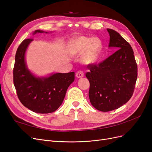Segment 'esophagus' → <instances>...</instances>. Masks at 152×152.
Wrapping results in <instances>:
<instances>
[{"label":"esophagus","instance_id":"esophagus-1","mask_svg":"<svg viewBox=\"0 0 152 152\" xmlns=\"http://www.w3.org/2000/svg\"><path fill=\"white\" fill-rule=\"evenodd\" d=\"M84 72H82V71H81V70L78 71V72L76 73V77H77V78H82V77H84Z\"/></svg>","mask_w":152,"mask_h":152}]
</instances>
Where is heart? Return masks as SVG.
<instances>
[{
    "mask_svg": "<svg viewBox=\"0 0 152 152\" xmlns=\"http://www.w3.org/2000/svg\"><path fill=\"white\" fill-rule=\"evenodd\" d=\"M101 49L102 42L99 39L80 37L75 40L72 50L74 53L80 54L85 50L82 57V61L86 64H93L98 59Z\"/></svg>",
    "mask_w": 152,
    "mask_h": 152,
    "instance_id": "heart-1",
    "label": "heart"
}]
</instances>
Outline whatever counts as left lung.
<instances>
[{
    "label": "left lung",
    "mask_w": 152,
    "mask_h": 152,
    "mask_svg": "<svg viewBox=\"0 0 152 152\" xmlns=\"http://www.w3.org/2000/svg\"><path fill=\"white\" fill-rule=\"evenodd\" d=\"M109 47L115 52L99 63L89 64L86 76L90 87L91 104L99 111L109 112L120 108L131 99L137 77V66L129 43L118 32L107 28Z\"/></svg>",
    "instance_id": "left-lung-1"
}]
</instances>
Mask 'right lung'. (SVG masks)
<instances>
[{
  "label": "right lung",
  "mask_w": 152,
  "mask_h": 152,
  "mask_svg": "<svg viewBox=\"0 0 152 152\" xmlns=\"http://www.w3.org/2000/svg\"><path fill=\"white\" fill-rule=\"evenodd\" d=\"M42 33L36 30L34 33ZM33 39L24 40L18 47L13 68V82L18 97L25 107L35 113H49L60 107L68 88L75 80V73H54L37 78L27 69L25 54Z\"/></svg>",
  "instance_id": "right-lung-1"
}]
</instances>
